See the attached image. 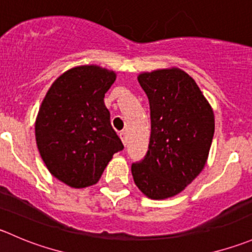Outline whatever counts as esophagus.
Returning a JSON list of instances; mask_svg holds the SVG:
<instances>
[{
	"label": "esophagus",
	"instance_id": "1",
	"mask_svg": "<svg viewBox=\"0 0 252 252\" xmlns=\"http://www.w3.org/2000/svg\"><path fill=\"white\" fill-rule=\"evenodd\" d=\"M119 136H121V139H122V141H123L124 145H126V141H128V139H126V131H121V133H119Z\"/></svg>",
	"mask_w": 252,
	"mask_h": 252
}]
</instances>
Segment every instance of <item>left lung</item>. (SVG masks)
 Returning a JSON list of instances; mask_svg holds the SVG:
<instances>
[{
	"mask_svg": "<svg viewBox=\"0 0 252 252\" xmlns=\"http://www.w3.org/2000/svg\"><path fill=\"white\" fill-rule=\"evenodd\" d=\"M138 81L150 103L151 134L148 154L131 165V175L148 198H171L206 166L214 112L196 81L178 67L141 72Z\"/></svg>",
	"mask_w": 252,
	"mask_h": 252,
	"instance_id": "obj_1",
	"label": "left lung"
}]
</instances>
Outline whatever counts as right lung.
I'll return each mask as SVG.
<instances>
[{"instance_id":"right-lung-1","label":"right lung","mask_w":252,"mask_h":252,"mask_svg":"<svg viewBox=\"0 0 252 252\" xmlns=\"http://www.w3.org/2000/svg\"><path fill=\"white\" fill-rule=\"evenodd\" d=\"M117 74L98 65L69 69L51 84L35 118V140L49 172L72 188L99 181L123 150L109 121L104 94Z\"/></svg>"}]
</instances>
